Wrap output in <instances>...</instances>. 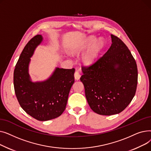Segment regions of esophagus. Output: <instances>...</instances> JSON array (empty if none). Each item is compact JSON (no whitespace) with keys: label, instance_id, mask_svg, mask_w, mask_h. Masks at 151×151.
<instances>
[{"label":"esophagus","instance_id":"34e87169","mask_svg":"<svg viewBox=\"0 0 151 151\" xmlns=\"http://www.w3.org/2000/svg\"><path fill=\"white\" fill-rule=\"evenodd\" d=\"M74 76H75V80H80V78L81 77V75L80 73V69L78 68L76 70V71L74 74Z\"/></svg>","mask_w":151,"mask_h":151}]
</instances>
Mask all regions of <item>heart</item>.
Returning <instances> with one entry per match:
<instances>
[{
	"label": "heart",
	"instance_id": "b5f03b06",
	"mask_svg": "<svg viewBox=\"0 0 151 151\" xmlns=\"http://www.w3.org/2000/svg\"><path fill=\"white\" fill-rule=\"evenodd\" d=\"M95 40H96V38L94 37L89 38L88 42H87L84 45H83V46L81 47L80 48L78 49L76 51H80L81 50L84 48V47H89L90 45H91V44ZM104 45H105V42L104 41V40L101 38L99 39L96 43L93 44L91 47V48L89 50L88 52L85 54V55L84 56V61L87 63H90L92 62L95 59H96L99 53L100 52V51H101V50L103 48V47H104Z\"/></svg>",
	"mask_w": 151,
	"mask_h": 151
}]
</instances>
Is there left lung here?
<instances>
[{
    "instance_id": "1",
    "label": "left lung",
    "mask_w": 151,
    "mask_h": 151,
    "mask_svg": "<svg viewBox=\"0 0 151 151\" xmlns=\"http://www.w3.org/2000/svg\"><path fill=\"white\" fill-rule=\"evenodd\" d=\"M108 50L89 66H82L85 95L93 111L110 116L122 112L135 95L138 69L135 60L121 40L111 35Z\"/></svg>"
}]
</instances>
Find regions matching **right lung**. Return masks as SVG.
<instances>
[{
  "label": "right lung",
  "instance_id": "add662e5",
  "mask_svg": "<svg viewBox=\"0 0 151 151\" xmlns=\"http://www.w3.org/2000/svg\"><path fill=\"white\" fill-rule=\"evenodd\" d=\"M42 40V35H37L25 46L15 66L13 83L21 107L35 119L45 121L60 116L64 111L75 82V69L57 68L46 81H30L28 73L30 58Z\"/></svg>",
  "mask_w": 151,
  "mask_h": 151
}]
</instances>
